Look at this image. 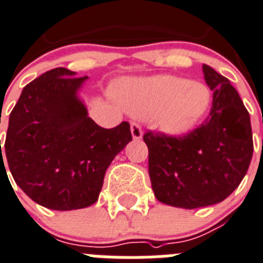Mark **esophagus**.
<instances>
[{"label":"esophagus","instance_id":"34e87169","mask_svg":"<svg viewBox=\"0 0 263 263\" xmlns=\"http://www.w3.org/2000/svg\"><path fill=\"white\" fill-rule=\"evenodd\" d=\"M131 134L134 140H140L143 137V129H141L140 124L136 123V122H132L131 123Z\"/></svg>","mask_w":263,"mask_h":263}]
</instances>
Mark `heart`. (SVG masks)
<instances>
[{"instance_id":"obj_1","label":"heart","mask_w":263,"mask_h":263,"mask_svg":"<svg viewBox=\"0 0 263 263\" xmlns=\"http://www.w3.org/2000/svg\"><path fill=\"white\" fill-rule=\"evenodd\" d=\"M118 92L126 109L152 119L161 131L174 136L191 131L212 106L209 88L178 76L127 80Z\"/></svg>"}]
</instances>
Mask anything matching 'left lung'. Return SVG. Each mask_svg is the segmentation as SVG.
<instances>
[{"label": "left lung", "instance_id": "8db88e82", "mask_svg": "<svg viewBox=\"0 0 263 263\" xmlns=\"http://www.w3.org/2000/svg\"><path fill=\"white\" fill-rule=\"evenodd\" d=\"M202 71L213 90L205 122L183 136L148 131L143 137L154 196L183 209L222 202L239 187L253 156L250 117L239 93L210 66Z\"/></svg>", "mask_w": 263, "mask_h": 263}]
</instances>
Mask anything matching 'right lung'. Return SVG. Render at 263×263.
<instances>
[{"instance_id":"add662e5","label":"right lung","mask_w":263,"mask_h":263,"mask_svg":"<svg viewBox=\"0 0 263 263\" xmlns=\"http://www.w3.org/2000/svg\"><path fill=\"white\" fill-rule=\"evenodd\" d=\"M87 79L63 67L46 71L23 88L10 114L0 162L7 161L22 191L48 209L95 203L107 167L132 140L128 122L107 129L88 117L78 97Z\"/></svg>"}]
</instances>
